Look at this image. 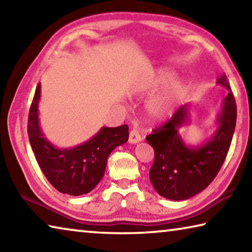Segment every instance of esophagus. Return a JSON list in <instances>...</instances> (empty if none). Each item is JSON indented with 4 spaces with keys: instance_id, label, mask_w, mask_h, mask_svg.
<instances>
[{
    "instance_id": "obj_1",
    "label": "esophagus",
    "mask_w": 252,
    "mask_h": 252,
    "mask_svg": "<svg viewBox=\"0 0 252 252\" xmlns=\"http://www.w3.org/2000/svg\"><path fill=\"white\" fill-rule=\"evenodd\" d=\"M141 140H142V136H141V134L139 133L138 130L133 129V130L130 131V134H129V142L130 143H132V144L138 143V142L141 141Z\"/></svg>"
}]
</instances>
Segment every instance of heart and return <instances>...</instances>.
Returning <instances> with one entry per match:
<instances>
[{
	"label": "heart",
	"mask_w": 252,
	"mask_h": 252,
	"mask_svg": "<svg viewBox=\"0 0 252 252\" xmlns=\"http://www.w3.org/2000/svg\"><path fill=\"white\" fill-rule=\"evenodd\" d=\"M174 78H176V72L168 67H162L156 72L155 75L136 88L138 92L149 93L168 84L163 90L153 95L147 104L149 114L156 120L167 118L188 91V83L186 81L181 79L174 80Z\"/></svg>",
	"instance_id": "1"
}]
</instances>
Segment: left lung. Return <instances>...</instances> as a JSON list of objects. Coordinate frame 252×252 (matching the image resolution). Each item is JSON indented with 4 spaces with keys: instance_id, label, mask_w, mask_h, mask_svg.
Returning <instances> with one entry per match:
<instances>
[{
    "instance_id": "8db88e82",
    "label": "left lung",
    "mask_w": 252,
    "mask_h": 252,
    "mask_svg": "<svg viewBox=\"0 0 252 252\" xmlns=\"http://www.w3.org/2000/svg\"><path fill=\"white\" fill-rule=\"evenodd\" d=\"M217 84L227 88L229 93L217 119L218 129L208 141L190 147L179 133V127L189 120L190 104L180 106L169 122L146 138L155 150L149 177L163 198L182 201L193 197L210 185L222 167L236 127L237 105L225 74Z\"/></svg>"
}]
</instances>
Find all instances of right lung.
Here are the masks:
<instances>
[{
    "label": "right lung",
    "mask_w": 252,
    "mask_h": 252,
    "mask_svg": "<svg viewBox=\"0 0 252 252\" xmlns=\"http://www.w3.org/2000/svg\"><path fill=\"white\" fill-rule=\"evenodd\" d=\"M37 84L29 113L28 133L32 150L42 172L55 189L70 195L89 193L104 176L110 153L129 139V127H101L95 135L79 146L60 149L53 146L40 126Z\"/></svg>",
    "instance_id": "right-lung-1"
}]
</instances>
